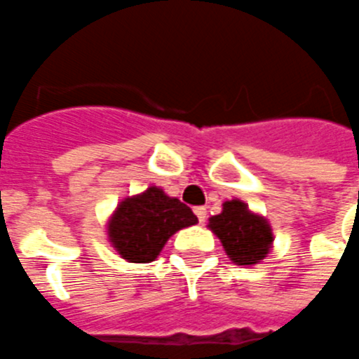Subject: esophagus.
<instances>
[{"instance_id": "1", "label": "esophagus", "mask_w": 359, "mask_h": 359, "mask_svg": "<svg viewBox=\"0 0 359 359\" xmlns=\"http://www.w3.org/2000/svg\"><path fill=\"white\" fill-rule=\"evenodd\" d=\"M194 212H196V216H198L199 222L203 224L205 218H207V209H205V207H196V209H194Z\"/></svg>"}]
</instances>
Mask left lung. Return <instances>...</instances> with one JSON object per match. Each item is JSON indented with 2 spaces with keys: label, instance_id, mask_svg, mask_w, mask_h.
Masks as SVG:
<instances>
[{
  "label": "left lung",
  "instance_id": "1",
  "mask_svg": "<svg viewBox=\"0 0 359 359\" xmlns=\"http://www.w3.org/2000/svg\"><path fill=\"white\" fill-rule=\"evenodd\" d=\"M209 229L237 265L259 264L273 246V229L267 218L248 209L241 199L226 201L220 215L210 216Z\"/></svg>",
  "mask_w": 359,
  "mask_h": 359
}]
</instances>
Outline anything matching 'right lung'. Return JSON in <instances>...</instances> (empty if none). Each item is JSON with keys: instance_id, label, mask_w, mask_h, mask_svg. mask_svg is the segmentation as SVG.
<instances>
[{"instance_id": "obj_1", "label": "right lung", "mask_w": 359, "mask_h": 359, "mask_svg": "<svg viewBox=\"0 0 359 359\" xmlns=\"http://www.w3.org/2000/svg\"><path fill=\"white\" fill-rule=\"evenodd\" d=\"M194 224L198 216L188 205L150 186L120 201L107 222V237L126 262L149 264L160 256L171 235Z\"/></svg>"}]
</instances>
